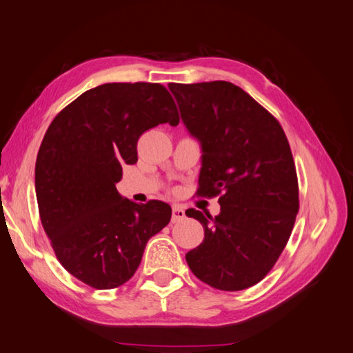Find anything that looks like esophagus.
<instances>
[{"mask_svg": "<svg viewBox=\"0 0 353 353\" xmlns=\"http://www.w3.org/2000/svg\"><path fill=\"white\" fill-rule=\"evenodd\" d=\"M185 219V210L179 208V207H172V216H171V222H181Z\"/></svg>", "mask_w": 353, "mask_h": 353, "instance_id": "34e87169", "label": "esophagus"}]
</instances>
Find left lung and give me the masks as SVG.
<instances>
[{
    "instance_id": "obj_1",
    "label": "left lung",
    "mask_w": 353,
    "mask_h": 353,
    "mask_svg": "<svg viewBox=\"0 0 353 353\" xmlns=\"http://www.w3.org/2000/svg\"><path fill=\"white\" fill-rule=\"evenodd\" d=\"M168 88L201 143L199 194H221L214 217L187 210L205 238L185 259L202 283L243 290L272 270L292 234L299 197L290 145L279 121L233 83Z\"/></svg>"
}]
</instances>
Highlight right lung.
<instances>
[{"mask_svg":"<svg viewBox=\"0 0 353 353\" xmlns=\"http://www.w3.org/2000/svg\"><path fill=\"white\" fill-rule=\"evenodd\" d=\"M160 123L179 125L159 83H105L83 92L48 128L37 156L35 193L57 259L100 290L132 278L171 207L139 205L115 188L121 166L137 162V140Z\"/></svg>","mask_w":353,"mask_h":353,"instance_id":"obj_1","label":"right lung"}]
</instances>
